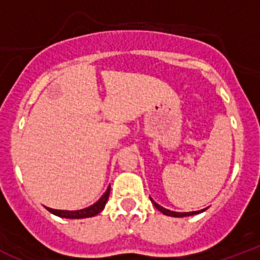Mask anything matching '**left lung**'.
Returning a JSON list of instances; mask_svg holds the SVG:
<instances>
[{
	"instance_id": "left-lung-1",
	"label": "left lung",
	"mask_w": 260,
	"mask_h": 260,
	"mask_svg": "<svg viewBox=\"0 0 260 260\" xmlns=\"http://www.w3.org/2000/svg\"><path fill=\"white\" fill-rule=\"evenodd\" d=\"M151 202H152L153 206H155V207L157 208V210L160 211V212H162V213H164V215H167V216H173V217H185V216L197 215V213H201V212H203L204 210H206V208H204V210L194 211V212H173V211H169V210H167V208L161 207V206H158V204L155 203V202H153L152 199H151Z\"/></svg>"
}]
</instances>
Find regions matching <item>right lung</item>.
<instances>
[{"label": "right lung", "mask_w": 260, "mask_h": 260, "mask_svg": "<svg viewBox=\"0 0 260 260\" xmlns=\"http://www.w3.org/2000/svg\"><path fill=\"white\" fill-rule=\"evenodd\" d=\"M109 192H110V186L108 187L107 191L104 192L102 198L99 199L95 204L89 206V207L84 208V210L79 211H61V210H52V208H48L47 210L49 212H52L53 215L59 216V217H66V219H84V217H92V216L98 215V213L102 212L104 210L105 204H107L108 198H109Z\"/></svg>", "instance_id": "add662e5"}]
</instances>
